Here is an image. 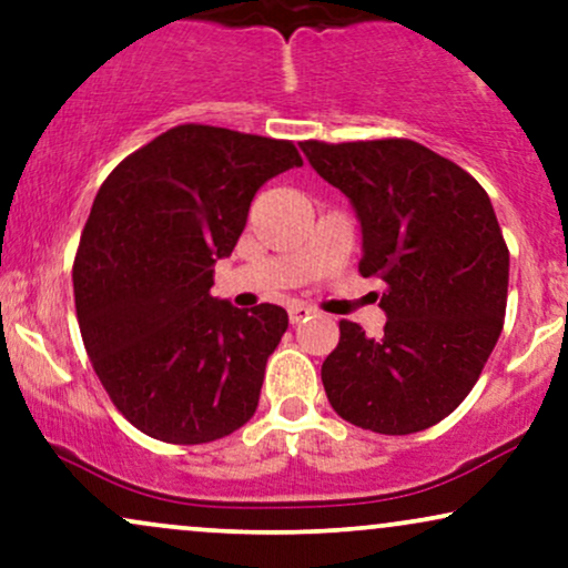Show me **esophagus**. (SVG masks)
<instances>
[{
    "label": "esophagus",
    "instance_id": "obj_1",
    "mask_svg": "<svg viewBox=\"0 0 568 568\" xmlns=\"http://www.w3.org/2000/svg\"><path fill=\"white\" fill-rule=\"evenodd\" d=\"M311 316V308H305V305H300V303H292L290 305V322L292 324H300V322H305V318Z\"/></svg>",
    "mask_w": 568,
    "mask_h": 568
}]
</instances>
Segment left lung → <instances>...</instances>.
I'll return each mask as SVG.
<instances>
[{
	"label": "left lung",
	"mask_w": 568,
	"mask_h": 568,
	"mask_svg": "<svg viewBox=\"0 0 568 568\" xmlns=\"http://www.w3.org/2000/svg\"><path fill=\"white\" fill-rule=\"evenodd\" d=\"M362 225V276L388 290L383 337L339 322L322 364L335 412L364 430L406 436L463 404L503 332L510 255L495 206L455 162L415 140L300 143Z\"/></svg>",
	"instance_id": "8db88e82"
}]
</instances>
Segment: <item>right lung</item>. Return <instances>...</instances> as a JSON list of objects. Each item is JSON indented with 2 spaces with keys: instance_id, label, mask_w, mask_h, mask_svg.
I'll use <instances>...</instances> for the list:
<instances>
[{
  "instance_id": "1",
  "label": "right lung",
  "mask_w": 568,
  "mask_h": 568,
  "mask_svg": "<svg viewBox=\"0 0 568 568\" xmlns=\"http://www.w3.org/2000/svg\"><path fill=\"white\" fill-rule=\"evenodd\" d=\"M303 166L286 140L180 124L100 185L73 260L87 356L116 409L166 444H206L255 415L278 305L212 297L265 180Z\"/></svg>"
}]
</instances>
